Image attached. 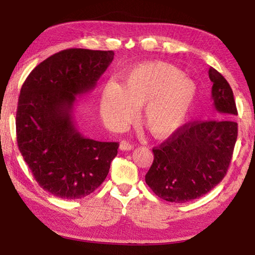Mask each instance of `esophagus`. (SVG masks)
Here are the masks:
<instances>
[{"mask_svg": "<svg viewBox=\"0 0 255 255\" xmlns=\"http://www.w3.org/2000/svg\"><path fill=\"white\" fill-rule=\"evenodd\" d=\"M119 148L122 150H131L133 148V145L128 143V141H126V140H123L119 145Z\"/></svg>", "mask_w": 255, "mask_h": 255, "instance_id": "obj_1", "label": "esophagus"}]
</instances>
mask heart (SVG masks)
I'll return each instance as SVG.
<instances>
[{"label":"heart","mask_w":255,"mask_h":255,"mask_svg":"<svg viewBox=\"0 0 255 255\" xmlns=\"http://www.w3.org/2000/svg\"><path fill=\"white\" fill-rule=\"evenodd\" d=\"M197 96L191 79L172 64L147 62L131 67L120 86L109 83L100 98L102 119L114 128L131 120L143 107L140 122L154 137L170 136L187 118Z\"/></svg>","instance_id":"obj_1"}]
</instances>
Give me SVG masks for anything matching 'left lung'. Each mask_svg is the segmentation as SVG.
I'll return each mask as SVG.
<instances>
[{
	"instance_id": "obj_1",
	"label": "left lung",
	"mask_w": 255,
	"mask_h": 255,
	"mask_svg": "<svg viewBox=\"0 0 255 255\" xmlns=\"http://www.w3.org/2000/svg\"><path fill=\"white\" fill-rule=\"evenodd\" d=\"M208 74L218 119L185 124L153 148L154 161L145 181L166 201L182 204L202 197L221 182L230 166L237 139L234 96L221 73L210 67Z\"/></svg>"
}]
</instances>
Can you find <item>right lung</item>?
Returning a JSON list of instances; mask_svg holds the SVG:
<instances>
[{
    "label": "right lung",
    "mask_w": 255,
    "mask_h": 255,
    "mask_svg": "<svg viewBox=\"0 0 255 255\" xmlns=\"http://www.w3.org/2000/svg\"><path fill=\"white\" fill-rule=\"evenodd\" d=\"M114 56L112 50H62L34 67L21 88L16 141L38 184L53 196L91 195L117 156L118 143L82 135L74 116L76 97L96 88Z\"/></svg>",
    "instance_id": "right-lung-1"
}]
</instances>
